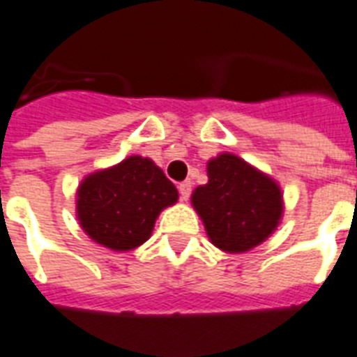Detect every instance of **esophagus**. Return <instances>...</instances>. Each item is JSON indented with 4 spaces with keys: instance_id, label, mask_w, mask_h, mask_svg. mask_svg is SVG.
I'll list each match as a JSON object with an SVG mask.
<instances>
[{
    "instance_id": "obj_1",
    "label": "esophagus",
    "mask_w": 357,
    "mask_h": 357,
    "mask_svg": "<svg viewBox=\"0 0 357 357\" xmlns=\"http://www.w3.org/2000/svg\"><path fill=\"white\" fill-rule=\"evenodd\" d=\"M179 196H181V200H189L190 198V190H192V183L190 181H183V183H179Z\"/></svg>"
}]
</instances>
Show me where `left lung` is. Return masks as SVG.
Listing matches in <instances>:
<instances>
[{
    "mask_svg": "<svg viewBox=\"0 0 357 357\" xmlns=\"http://www.w3.org/2000/svg\"><path fill=\"white\" fill-rule=\"evenodd\" d=\"M207 178L190 202L217 248L241 254L271 237L283 215L282 189L271 176L234 153H220L207 162Z\"/></svg>",
    "mask_w": 357,
    "mask_h": 357,
    "instance_id": "left-lung-1",
    "label": "left lung"
}]
</instances>
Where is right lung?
<instances>
[{"mask_svg": "<svg viewBox=\"0 0 357 357\" xmlns=\"http://www.w3.org/2000/svg\"><path fill=\"white\" fill-rule=\"evenodd\" d=\"M178 202V189L148 157L131 155L89 174L77 189V220L92 241L128 252L150 238L159 213Z\"/></svg>", "mask_w": 357, "mask_h": 357, "instance_id": "add662e5", "label": "right lung"}]
</instances>
